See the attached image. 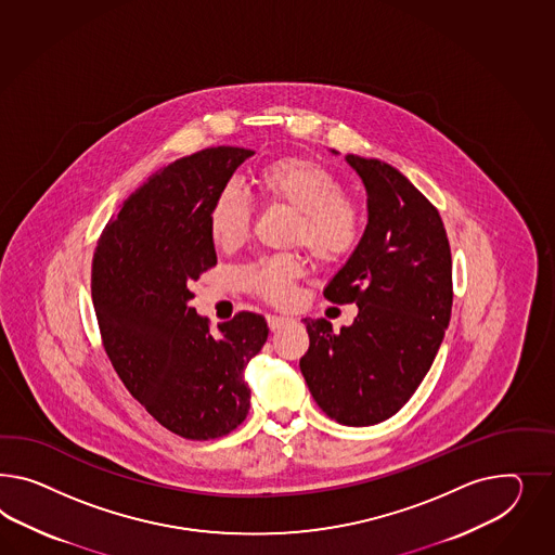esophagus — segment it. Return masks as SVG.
<instances>
[{"label":"esophagus","mask_w":555,"mask_h":555,"mask_svg":"<svg viewBox=\"0 0 555 555\" xmlns=\"http://www.w3.org/2000/svg\"><path fill=\"white\" fill-rule=\"evenodd\" d=\"M267 321H269L270 331L283 330L286 323H291V319H288V317L281 315H269L267 317Z\"/></svg>","instance_id":"1"}]
</instances>
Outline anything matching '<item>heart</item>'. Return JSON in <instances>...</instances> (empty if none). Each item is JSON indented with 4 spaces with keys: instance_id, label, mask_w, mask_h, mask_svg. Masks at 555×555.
I'll use <instances>...</instances> for the list:
<instances>
[{
    "instance_id": "b5f03b06",
    "label": "heart",
    "mask_w": 555,
    "mask_h": 555,
    "mask_svg": "<svg viewBox=\"0 0 555 555\" xmlns=\"http://www.w3.org/2000/svg\"><path fill=\"white\" fill-rule=\"evenodd\" d=\"M260 197L295 211L293 244H305L311 256L333 264L351 255L360 242L361 220L356 206L345 197L341 181L327 167L307 157L285 155L262 165L255 173ZM253 222V206L236 188H224L208 211V232L218 248L240 246ZM302 272L299 256L262 258L242 272V281L255 295L270 302H286Z\"/></svg>"
}]
</instances>
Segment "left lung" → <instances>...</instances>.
I'll list each match as a JSON object with an SVG mask.
<instances>
[{"label": "left lung", "instance_id": "8db88e82", "mask_svg": "<svg viewBox=\"0 0 555 555\" xmlns=\"http://www.w3.org/2000/svg\"><path fill=\"white\" fill-rule=\"evenodd\" d=\"M345 162L365 188L367 224L323 295L356 302L358 317L339 333L302 319L311 345L299 365L327 416L374 426L412 398L435 361L452 309V260L438 211L404 173L353 153Z\"/></svg>", "mask_w": 555, "mask_h": 555}]
</instances>
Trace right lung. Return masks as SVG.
Instances as JSON below:
<instances>
[{"mask_svg": "<svg viewBox=\"0 0 555 555\" xmlns=\"http://www.w3.org/2000/svg\"><path fill=\"white\" fill-rule=\"evenodd\" d=\"M253 150L211 147L150 176L105 225L92 258V302L125 388L167 430L190 440L232 433L250 408L248 361L269 337L264 317L197 315L192 281L216 267L214 197Z\"/></svg>", "mask_w": 555, "mask_h": 555, "instance_id": "add662e5", "label": "right lung"}]
</instances>
